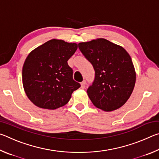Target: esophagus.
Masks as SVG:
<instances>
[{"label": "esophagus", "instance_id": "obj_1", "mask_svg": "<svg viewBox=\"0 0 159 159\" xmlns=\"http://www.w3.org/2000/svg\"><path fill=\"white\" fill-rule=\"evenodd\" d=\"M85 84H86L85 80H83V82L80 83V85H81V88H83V89H84L85 87Z\"/></svg>", "mask_w": 159, "mask_h": 159}]
</instances>
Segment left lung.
Instances as JSON below:
<instances>
[{
  "label": "left lung",
  "mask_w": 159,
  "mask_h": 159,
  "mask_svg": "<svg viewBox=\"0 0 159 159\" xmlns=\"http://www.w3.org/2000/svg\"><path fill=\"white\" fill-rule=\"evenodd\" d=\"M79 48L95 70L88 95L96 107L111 111L131 95L136 75L130 56L124 48L104 39L80 43Z\"/></svg>",
  "instance_id": "1"
}]
</instances>
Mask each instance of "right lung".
Segmentation results:
<instances>
[{
    "label": "right lung",
    "instance_id": "obj_1",
    "mask_svg": "<svg viewBox=\"0 0 159 159\" xmlns=\"http://www.w3.org/2000/svg\"><path fill=\"white\" fill-rule=\"evenodd\" d=\"M76 43L52 39L34 50L22 69V82L29 99L43 109H55L68 103L80 87L73 79L67 61L77 50Z\"/></svg>",
    "mask_w": 159,
    "mask_h": 159
}]
</instances>
